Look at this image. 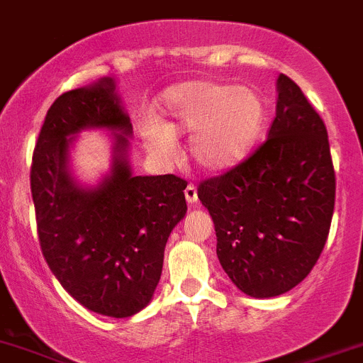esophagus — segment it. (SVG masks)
<instances>
[{
	"label": "esophagus",
	"instance_id": "esophagus-1",
	"mask_svg": "<svg viewBox=\"0 0 363 363\" xmlns=\"http://www.w3.org/2000/svg\"><path fill=\"white\" fill-rule=\"evenodd\" d=\"M185 199H187L189 205H194L198 201V191H196L194 185H187V189H185Z\"/></svg>",
	"mask_w": 363,
	"mask_h": 363
}]
</instances>
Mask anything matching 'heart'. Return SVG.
Wrapping results in <instances>:
<instances>
[{
	"label": "heart",
	"instance_id": "1",
	"mask_svg": "<svg viewBox=\"0 0 363 363\" xmlns=\"http://www.w3.org/2000/svg\"><path fill=\"white\" fill-rule=\"evenodd\" d=\"M165 122H144L145 147L162 158L174 151V136L192 133L189 155L199 169L228 171L250 156L266 124V102L248 86L187 81L164 95Z\"/></svg>",
	"mask_w": 363,
	"mask_h": 363
}]
</instances>
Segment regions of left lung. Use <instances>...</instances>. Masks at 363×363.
<instances>
[{"label":"left lung","mask_w":363,"mask_h":363,"mask_svg":"<svg viewBox=\"0 0 363 363\" xmlns=\"http://www.w3.org/2000/svg\"><path fill=\"white\" fill-rule=\"evenodd\" d=\"M277 93L268 140L238 167L198 189L214 221L223 270L255 298L277 297L308 277L335 208L324 122L284 73Z\"/></svg>","instance_id":"obj_1"}]
</instances>
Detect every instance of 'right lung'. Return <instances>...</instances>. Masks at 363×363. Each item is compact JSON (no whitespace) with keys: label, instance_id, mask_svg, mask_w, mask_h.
Instances as JSON below:
<instances>
[{"label":"right lung","instance_id":"right-lung-1","mask_svg":"<svg viewBox=\"0 0 363 363\" xmlns=\"http://www.w3.org/2000/svg\"><path fill=\"white\" fill-rule=\"evenodd\" d=\"M89 128L112 138V165L95 186L81 184L71 167V147ZM131 136L115 79L102 77L50 106L30 171L50 270L79 304L113 318L133 317L151 302L169 235L187 214L185 179L133 174Z\"/></svg>","mask_w":363,"mask_h":363}]
</instances>
